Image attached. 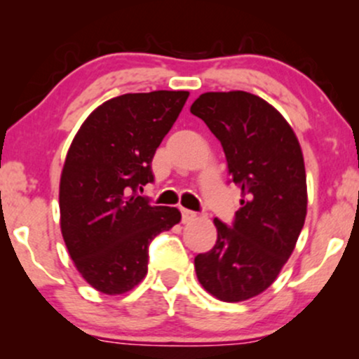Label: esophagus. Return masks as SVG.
Segmentation results:
<instances>
[{"mask_svg": "<svg viewBox=\"0 0 359 359\" xmlns=\"http://www.w3.org/2000/svg\"><path fill=\"white\" fill-rule=\"evenodd\" d=\"M196 217H197V214L194 212V211H189V209H182V221L184 222H189V221L196 219Z\"/></svg>", "mask_w": 359, "mask_h": 359, "instance_id": "34e87169", "label": "esophagus"}]
</instances>
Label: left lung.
I'll list each match as a JSON object with an SVG mask.
<instances>
[{
  "label": "left lung",
  "instance_id": "left-lung-1",
  "mask_svg": "<svg viewBox=\"0 0 359 359\" xmlns=\"http://www.w3.org/2000/svg\"><path fill=\"white\" fill-rule=\"evenodd\" d=\"M191 113L221 142L241 191L231 228L214 219L216 245L194 259L196 273L216 299L243 302L275 282L297 245L307 214L302 148L287 119L245 90L201 94Z\"/></svg>",
  "mask_w": 359,
  "mask_h": 359
}]
</instances>
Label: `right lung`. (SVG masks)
Here are the masks:
<instances>
[{"label":"right lung","instance_id":"1","mask_svg":"<svg viewBox=\"0 0 359 359\" xmlns=\"http://www.w3.org/2000/svg\"><path fill=\"white\" fill-rule=\"evenodd\" d=\"M187 90L123 94L102 102L74 137L60 175V231L74 265L106 295L131 290L148 271V245L180 222L138 189L187 101Z\"/></svg>","mask_w":359,"mask_h":359}]
</instances>
